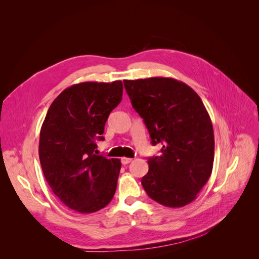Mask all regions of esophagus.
I'll use <instances>...</instances> for the list:
<instances>
[{"mask_svg":"<svg viewBox=\"0 0 259 259\" xmlns=\"http://www.w3.org/2000/svg\"><path fill=\"white\" fill-rule=\"evenodd\" d=\"M132 161H133V159H131V158H125V156H124V158L121 159V162H122L123 165H126V164L131 163Z\"/></svg>","mask_w":259,"mask_h":259,"instance_id":"34e87169","label":"esophagus"}]
</instances>
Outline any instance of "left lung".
I'll return each mask as SVG.
<instances>
[{"instance_id":"left-lung-1","label":"left lung","mask_w":259,"mask_h":259,"mask_svg":"<svg viewBox=\"0 0 259 259\" xmlns=\"http://www.w3.org/2000/svg\"><path fill=\"white\" fill-rule=\"evenodd\" d=\"M133 108L143 117L160 156L148 159L142 185L155 202L183 207L197 198L214 162V132L201 98L171 77L125 80Z\"/></svg>"}]
</instances>
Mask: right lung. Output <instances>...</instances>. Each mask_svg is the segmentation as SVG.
<instances>
[{"mask_svg":"<svg viewBox=\"0 0 259 259\" xmlns=\"http://www.w3.org/2000/svg\"><path fill=\"white\" fill-rule=\"evenodd\" d=\"M122 95L121 81L74 84L59 94L46 113L38 144L43 174L55 195L77 213L104 208L115 193L120 160L94 151Z\"/></svg>","mask_w":259,"mask_h":259,"instance_id":"obj_1","label":"right lung"}]
</instances>
